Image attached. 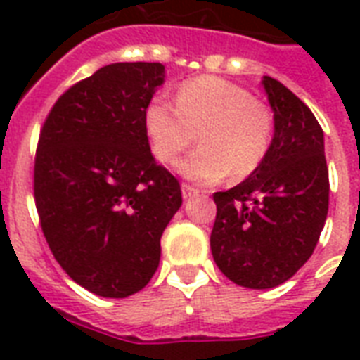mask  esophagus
I'll use <instances>...</instances> for the list:
<instances>
[{"instance_id": "34e87169", "label": "esophagus", "mask_w": 360, "mask_h": 360, "mask_svg": "<svg viewBox=\"0 0 360 360\" xmlns=\"http://www.w3.org/2000/svg\"><path fill=\"white\" fill-rule=\"evenodd\" d=\"M181 192H183V198H185V200H188V198H192V196H196V188H194V186H191V185H183L181 186Z\"/></svg>"}]
</instances>
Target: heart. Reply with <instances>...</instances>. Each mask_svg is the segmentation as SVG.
Listing matches in <instances>:
<instances>
[{
    "label": "heart",
    "instance_id": "1",
    "mask_svg": "<svg viewBox=\"0 0 360 360\" xmlns=\"http://www.w3.org/2000/svg\"><path fill=\"white\" fill-rule=\"evenodd\" d=\"M149 149L155 160L172 164L200 138V149L179 162V172L198 183H217L231 175L243 179L267 158L273 143L271 110L245 87L217 76L183 82L175 106L155 97L143 110Z\"/></svg>",
    "mask_w": 360,
    "mask_h": 360
}]
</instances>
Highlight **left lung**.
<instances>
[{
    "label": "left lung",
    "mask_w": 360,
    "mask_h": 360,
    "mask_svg": "<svg viewBox=\"0 0 360 360\" xmlns=\"http://www.w3.org/2000/svg\"><path fill=\"white\" fill-rule=\"evenodd\" d=\"M274 112L271 151L248 179L214 192V263L236 284H284L312 256L329 211L323 130L301 98L263 76Z\"/></svg>",
    "instance_id": "left-lung-1"
}]
</instances>
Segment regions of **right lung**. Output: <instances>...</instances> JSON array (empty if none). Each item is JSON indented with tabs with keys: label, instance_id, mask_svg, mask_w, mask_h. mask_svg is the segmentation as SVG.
<instances>
[{
	"label": "right lung",
	"instance_id": "1",
	"mask_svg": "<svg viewBox=\"0 0 360 360\" xmlns=\"http://www.w3.org/2000/svg\"><path fill=\"white\" fill-rule=\"evenodd\" d=\"M162 82V63L106 65L69 87L41 129L33 192L42 233L65 273L95 295L146 288L183 203L143 127Z\"/></svg>",
	"mask_w": 360,
	"mask_h": 360
}]
</instances>
